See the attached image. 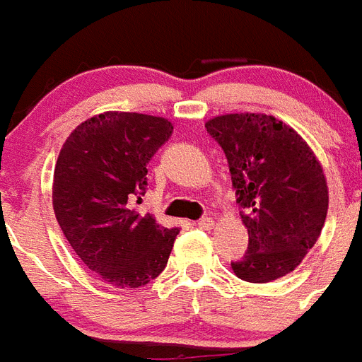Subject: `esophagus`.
<instances>
[{
    "label": "esophagus",
    "instance_id": "esophagus-1",
    "mask_svg": "<svg viewBox=\"0 0 362 362\" xmlns=\"http://www.w3.org/2000/svg\"><path fill=\"white\" fill-rule=\"evenodd\" d=\"M198 228L199 230H213V228H215V221L209 218V216H205V218L198 221Z\"/></svg>",
    "mask_w": 362,
    "mask_h": 362
}]
</instances>
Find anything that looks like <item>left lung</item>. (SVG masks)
<instances>
[{
  "instance_id": "left-lung-1",
  "label": "left lung",
  "mask_w": 362,
  "mask_h": 362,
  "mask_svg": "<svg viewBox=\"0 0 362 362\" xmlns=\"http://www.w3.org/2000/svg\"><path fill=\"white\" fill-rule=\"evenodd\" d=\"M205 129L226 153L248 252L231 263L237 279L265 284L290 274L316 245L329 209L327 179L316 153L284 121L224 114Z\"/></svg>"
}]
</instances>
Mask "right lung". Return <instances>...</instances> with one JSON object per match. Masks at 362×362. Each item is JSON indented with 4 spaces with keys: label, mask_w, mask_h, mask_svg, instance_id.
<instances>
[{
    "label": "right lung",
    "mask_w": 362,
    "mask_h": 362,
    "mask_svg": "<svg viewBox=\"0 0 362 362\" xmlns=\"http://www.w3.org/2000/svg\"><path fill=\"white\" fill-rule=\"evenodd\" d=\"M172 121L103 112L69 134L54 168L52 205L63 235L95 276L140 288L166 267L177 228L132 209L146 194L147 163L172 136Z\"/></svg>",
    "instance_id": "1"
}]
</instances>
